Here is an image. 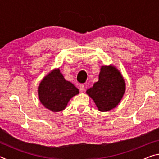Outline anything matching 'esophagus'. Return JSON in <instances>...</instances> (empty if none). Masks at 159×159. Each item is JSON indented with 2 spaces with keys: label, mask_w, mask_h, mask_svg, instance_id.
Masks as SVG:
<instances>
[{
  "label": "esophagus",
  "mask_w": 159,
  "mask_h": 159,
  "mask_svg": "<svg viewBox=\"0 0 159 159\" xmlns=\"http://www.w3.org/2000/svg\"><path fill=\"white\" fill-rule=\"evenodd\" d=\"M79 90H80V93L84 92V91H85V86H84V85L80 84L79 85Z\"/></svg>",
  "instance_id": "34e87169"
}]
</instances>
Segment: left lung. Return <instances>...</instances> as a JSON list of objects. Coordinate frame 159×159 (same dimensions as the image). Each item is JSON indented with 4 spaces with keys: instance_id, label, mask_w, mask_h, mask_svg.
I'll list each match as a JSON object with an SVG mask.
<instances>
[{
    "instance_id": "left-lung-1",
    "label": "left lung",
    "mask_w": 159,
    "mask_h": 159,
    "mask_svg": "<svg viewBox=\"0 0 159 159\" xmlns=\"http://www.w3.org/2000/svg\"><path fill=\"white\" fill-rule=\"evenodd\" d=\"M125 92V83L121 73L114 66H101L99 80L86 90L99 111L104 112L114 109Z\"/></svg>"
}]
</instances>
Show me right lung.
Wrapping results in <instances>:
<instances>
[{
    "instance_id": "add662e5",
    "label": "right lung",
    "mask_w": 159,
    "mask_h": 159,
    "mask_svg": "<svg viewBox=\"0 0 159 159\" xmlns=\"http://www.w3.org/2000/svg\"><path fill=\"white\" fill-rule=\"evenodd\" d=\"M79 93V89L65 80L60 69L52 70L42 79L38 87L41 103L53 112L62 111L70 99Z\"/></svg>"
}]
</instances>
